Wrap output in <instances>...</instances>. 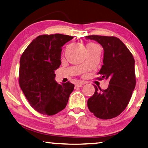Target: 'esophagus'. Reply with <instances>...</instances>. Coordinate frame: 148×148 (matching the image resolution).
<instances>
[{
	"label": "esophagus",
	"mask_w": 148,
	"mask_h": 148,
	"mask_svg": "<svg viewBox=\"0 0 148 148\" xmlns=\"http://www.w3.org/2000/svg\"><path fill=\"white\" fill-rule=\"evenodd\" d=\"M85 84V82H79L77 83L76 84H75V87H82V85Z\"/></svg>",
	"instance_id": "obj_1"
}]
</instances>
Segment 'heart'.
Instances as JSON below:
<instances>
[{
    "label": "heart",
    "instance_id": "obj_1",
    "mask_svg": "<svg viewBox=\"0 0 148 148\" xmlns=\"http://www.w3.org/2000/svg\"><path fill=\"white\" fill-rule=\"evenodd\" d=\"M98 47L96 44H94L93 43H88L86 45V48H87V50L88 49H92V48H96Z\"/></svg>",
    "mask_w": 148,
    "mask_h": 148
}]
</instances>
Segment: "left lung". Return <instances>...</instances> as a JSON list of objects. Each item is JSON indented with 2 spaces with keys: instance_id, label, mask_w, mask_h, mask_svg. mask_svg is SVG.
<instances>
[{
  "instance_id": "8db88e82",
  "label": "left lung",
  "mask_w": 148,
  "mask_h": 148,
  "mask_svg": "<svg viewBox=\"0 0 148 148\" xmlns=\"http://www.w3.org/2000/svg\"><path fill=\"white\" fill-rule=\"evenodd\" d=\"M104 49L103 64L98 74L100 79H109L105 90L95 87V92L87 101L91 113L101 119L119 116L125 109L136 87L135 61L132 53L119 38L108 36L90 35Z\"/></svg>"
}]
</instances>
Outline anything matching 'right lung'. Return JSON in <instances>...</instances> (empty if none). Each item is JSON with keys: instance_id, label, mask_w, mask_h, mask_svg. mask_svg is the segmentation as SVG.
Masks as SVG:
<instances>
[{"instance_id": "obj_1", "label": "right lung", "mask_w": 148, "mask_h": 148, "mask_svg": "<svg viewBox=\"0 0 148 148\" xmlns=\"http://www.w3.org/2000/svg\"><path fill=\"white\" fill-rule=\"evenodd\" d=\"M73 38L63 34L43 35L28 45L20 58L19 84L31 106L38 113L54 115L64 109L74 84H59L55 70L61 63L62 47Z\"/></svg>"}]
</instances>
